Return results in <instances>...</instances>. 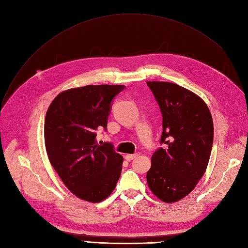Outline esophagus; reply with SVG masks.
<instances>
[{
	"instance_id": "obj_1",
	"label": "esophagus",
	"mask_w": 248,
	"mask_h": 248,
	"mask_svg": "<svg viewBox=\"0 0 248 248\" xmlns=\"http://www.w3.org/2000/svg\"><path fill=\"white\" fill-rule=\"evenodd\" d=\"M137 156H138V154H126V155H125V158H126L127 160H132V159L136 158Z\"/></svg>"
}]
</instances>
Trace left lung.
<instances>
[{"label":"left lung","instance_id":"obj_1","mask_svg":"<svg viewBox=\"0 0 248 248\" xmlns=\"http://www.w3.org/2000/svg\"><path fill=\"white\" fill-rule=\"evenodd\" d=\"M162 114L161 144L147 172L150 190L176 202L194 189L208 167L213 145L211 112L199 95L169 81H147Z\"/></svg>","mask_w":248,"mask_h":248}]
</instances>
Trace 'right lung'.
Wrapping results in <instances>:
<instances>
[{"instance_id":"1","label":"right lung","mask_w":248,"mask_h":248,"mask_svg":"<svg viewBox=\"0 0 248 248\" xmlns=\"http://www.w3.org/2000/svg\"><path fill=\"white\" fill-rule=\"evenodd\" d=\"M123 85H89L65 90L49 104L44 142L49 162L74 196L99 202L114 191L123 157L111 144L99 146L96 129L107 128L110 102Z\"/></svg>"}]
</instances>
